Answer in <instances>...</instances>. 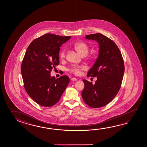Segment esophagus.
Instances as JSON below:
<instances>
[{
	"instance_id": "34e87169",
	"label": "esophagus",
	"mask_w": 147,
	"mask_h": 147,
	"mask_svg": "<svg viewBox=\"0 0 147 147\" xmlns=\"http://www.w3.org/2000/svg\"><path fill=\"white\" fill-rule=\"evenodd\" d=\"M71 80L72 81H76V80H77V79L76 78H71Z\"/></svg>"
}]
</instances>
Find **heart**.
<instances>
[{
	"label": "heart",
	"instance_id": "1",
	"mask_svg": "<svg viewBox=\"0 0 147 147\" xmlns=\"http://www.w3.org/2000/svg\"><path fill=\"white\" fill-rule=\"evenodd\" d=\"M74 48L76 49V50L77 51V52L80 54L82 56L86 55L89 52V47L87 43L84 42H80L75 43ZM65 56H66V49L65 48H63L60 52V58L63 59L65 58ZM86 69H87V67L84 65H75L70 67L69 71L74 74L76 75H80L82 74V71L83 70H86Z\"/></svg>",
	"mask_w": 147,
	"mask_h": 147
}]
</instances>
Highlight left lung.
Here are the masks:
<instances>
[{
    "label": "left lung",
    "mask_w": 147,
    "mask_h": 147,
    "mask_svg": "<svg viewBox=\"0 0 147 147\" xmlns=\"http://www.w3.org/2000/svg\"><path fill=\"white\" fill-rule=\"evenodd\" d=\"M85 38L96 41L99 52L93 66L87 76L97 77L95 84L83 80L82 99L91 108H100L111 102L117 94L123 80L125 66L118 47L111 39L100 33L86 35Z\"/></svg>",
    "instance_id": "1"
}]
</instances>
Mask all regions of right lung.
Instances as JSON below:
<instances>
[{
	"label": "right lung",
	"mask_w": 147,
	"mask_h": 147,
	"mask_svg": "<svg viewBox=\"0 0 147 147\" xmlns=\"http://www.w3.org/2000/svg\"><path fill=\"white\" fill-rule=\"evenodd\" d=\"M71 37L45 34L34 40L27 49L21 67L24 88L40 106L49 107L55 105L70 82L66 75L56 79L50 73L59 64L60 47Z\"/></svg>",
	"instance_id": "1"
}]
</instances>
